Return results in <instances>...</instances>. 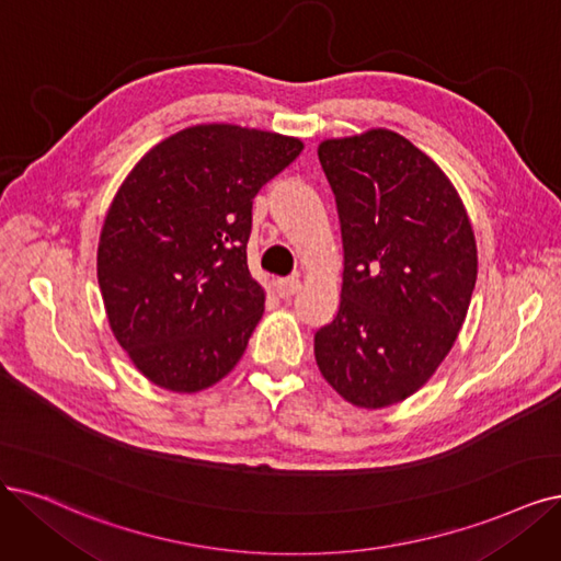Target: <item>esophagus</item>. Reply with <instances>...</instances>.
Listing matches in <instances>:
<instances>
[{
  "label": "esophagus",
  "instance_id": "1",
  "mask_svg": "<svg viewBox=\"0 0 561 561\" xmlns=\"http://www.w3.org/2000/svg\"><path fill=\"white\" fill-rule=\"evenodd\" d=\"M275 288H277L279 298L288 300V298L296 296V294L300 291V279H298V277H284V279H277V282H275Z\"/></svg>",
  "mask_w": 561,
  "mask_h": 561
}]
</instances>
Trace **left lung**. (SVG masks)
Returning <instances> with one entry per match:
<instances>
[{
    "mask_svg": "<svg viewBox=\"0 0 561 561\" xmlns=\"http://www.w3.org/2000/svg\"><path fill=\"white\" fill-rule=\"evenodd\" d=\"M319 161L344 273L317 365L346 402L381 409L413 396L460 333L479 267L471 221L439 165L396 131L323 140Z\"/></svg>",
    "mask_w": 561,
    "mask_h": 561,
    "instance_id": "8db88e82",
    "label": "left lung"
}]
</instances>
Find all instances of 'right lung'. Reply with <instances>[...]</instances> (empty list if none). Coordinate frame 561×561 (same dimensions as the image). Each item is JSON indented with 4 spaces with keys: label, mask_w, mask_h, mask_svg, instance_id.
I'll list each match as a JSON object with an SVG mask.
<instances>
[{
    "label": "right lung",
    "mask_w": 561,
    "mask_h": 561,
    "mask_svg": "<svg viewBox=\"0 0 561 561\" xmlns=\"http://www.w3.org/2000/svg\"><path fill=\"white\" fill-rule=\"evenodd\" d=\"M300 152L291 136L198 124L122 182L96 275L115 340L159 388L203 390L242 358L265 302L247 267L252 203Z\"/></svg>",
    "instance_id": "right-lung-1"
}]
</instances>
